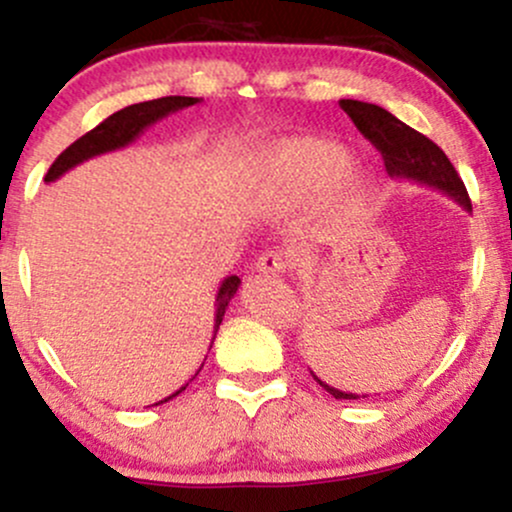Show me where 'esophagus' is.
I'll return each mask as SVG.
<instances>
[{
    "mask_svg": "<svg viewBox=\"0 0 512 512\" xmlns=\"http://www.w3.org/2000/svg\"><path fill=\"white\" fill-rule=\"evenodd\" d=\"M291 267L289 255L284 250H267L257 260V272L262 274H284Z\"/></svg>",
    "mask_w": 512,
    "mask_h": 512,
    "instance_id": "34e87169",
    "label": "esophagus"
}]
</instances>
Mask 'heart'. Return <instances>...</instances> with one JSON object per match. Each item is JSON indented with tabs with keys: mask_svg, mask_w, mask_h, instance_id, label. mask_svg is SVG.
I'll return each mask as SVG.
<instances>
[{
	"mask_svg": "<svg viewBox=\"0 0 512 512\" xmlns=\"http://www.w3.org/2000/svg\"><path fill=\"white\" fill-rule=\"evenodd\" d=\"M351 166L349 151L332 142H315V139H303V142H291L274 151L267 161V180L272 182L276 192H303L327 190L334 182L342 180V175ZM366 180L354 178L349 190L354 197L366 192Z\"/></svg>",
	"mask_w": 512,
	"mask_h": 512,
	"instance_id": "1",
	"label": "heart"
}]
</instances>
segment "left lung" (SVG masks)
<instances>
[{
  "label": "left lung",
  "mask_w": 512,
  "mask_h": 512,
  "mask_svg": "<svg viewBox=\"0 0 512 512\" xmlns=\"http://www.w3.org/2000/svg\"><path fill=\"white\" fill-rule=\"evenodd\" d=\"M342 110L351 117V122L358 127V132L368 139L375 149L383 154L385 168L390 178H404L421 182V185L433 187V190L443 192L450 199H455L460 207L472 211V202H469L467 187L460 175H457L455 166L450 158L443 154L438 144L424 137L421 132L404 125L395 115L387 113L385 108L373 103L351 101V98H342L339 101ZM315 383H320L334 399H361L368 395H354V392H342L337 387L322 383L320 378L310 370Z\"/></svg>",
  "instance_id": "8db88e82"
}]
</instances>
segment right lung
<instances>
[{
    "label": "right lung",
    "mask_w": 512,
    "mask_h": 512,
    "mask_svg": "<svg viewBox=\"0 0 512 512\" xmlns=\"http://www.w3.org/2000/svg\"><path fill=\"white\" fill-rule=\"evenodd\" d=\"M197 103H202V98L166 96V98H156V101L134 103V105H127V108L117 110V113L105 117L101 125L93 127L91 132H86L81 139H76L72 146H67V149H64L62 154L55 158V163L50 166L48 175H45V182H55L57 178H62L67 170H72L74 166H79V163L88 161V158L108 154V151L125 149V146L132 144L139 134H144L146 127L156 125L158 120H163V117H168L170 113H178V110L190 108V105H197ZM238 286H240L238 276H226V279L221 281L219 293H216V303H214V308H216L214 310V339H216V332H219L223 315H226L228 303H231V298L236 296ZM214 339H211V344H214ZM185 387H187V383L182 385L180 390H175L173 395H168L166 399H161V402H156V404H163V402H168V399L178 397Z\"/></svg>",
    "instance_id": "add662e5"
}]
</instances>
